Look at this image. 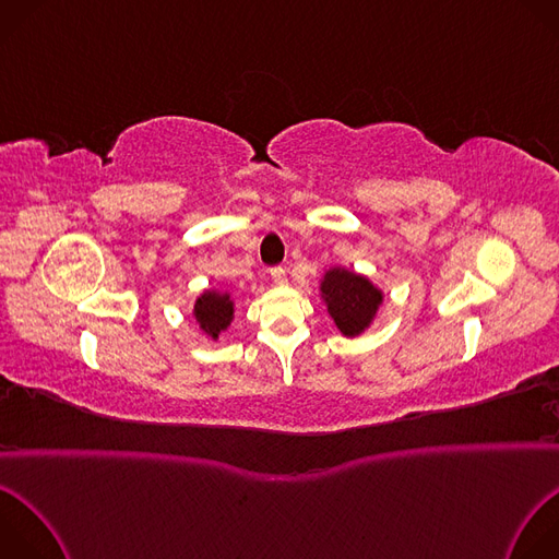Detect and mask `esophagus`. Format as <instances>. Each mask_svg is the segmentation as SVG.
<instances>
[{"label": "esophagus", "instance_id": "esophagus-1", "mask_svg": "<svg viewBox=\"0 0 559 559\" xmlns=\"http://www.w3.org/2000/svg\"><path fill=\"white\" fill-rule=\"evenodd\" d=\"M270 274H272V281H274L276 285H285V283H287V274H285L283 267H274Z\"/></svg>", "mask_w": 559, "mask_h": 559}]
</instances>
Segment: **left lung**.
<instances>
[{"instance_id":"left-lung-1","label":"left lung","mask_w":559,"mask_h":559,"mask_svg":"<svg viewBox=\"0 0 559 559\" xmlns=\"http://www.w3.org/2000/svg\"><path fill=\"white\" fill-rule=\"evenodd\" d=\"M318 292L326 313L344 337L361 335L376 322L384 305V292L373 281L344 265L324 270Z\"/></svg>"}]
</instances>
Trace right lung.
Returning <instances> with one entry per match:
<instances>
[{
    "label": "right lung",
    "mask_w": 559,
    "mask_h": 559,
    "mask_svg": "<svg viewBox=\"0 0 559 559\" xmlns=\"http://www.w3.org/2000/svg\"><path fill=\"white\" fill-rule=\"evenodd\" d=\"M193 320L198 322L200 331L211 337L213 342L219 340L224 331L235 320V298L230 292H222L217 287L204 289L193 305Z\"/></svg>",
    "instance_id": "right-lung-1"
}]
</instances>
